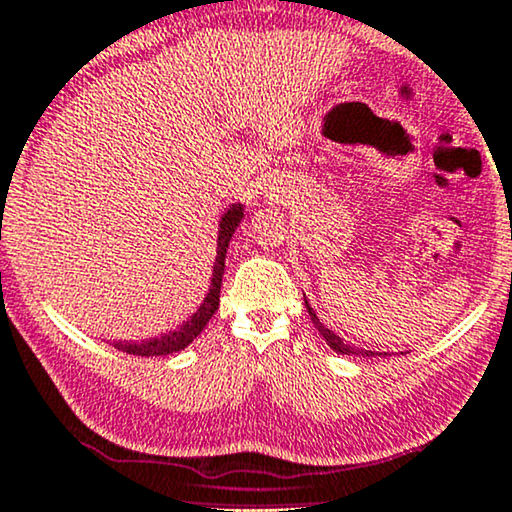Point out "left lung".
<instances>
[{"label": "left lung", "instance_id": "left-lung-1", "mask_svg": "<svg viewBox=\"0 0 512 512\" xmlns=\"http://www.w3.org/2000/svg\"><path fill=\"white\" fill-rule=\"evenodd\" d=\"M304 304H306V311H309V316L313 320V325L318 327V332H320V335H323V339H325L327 346H330L332 351L342 353V356H363V358L379 356V353H374V351H365V349H358V346H353V344H346L342 337L335 335V332H332V330H327V327L320 323L318 316H316V311H313L311 306H309V302H306V297H304ZM384 356H386V353H384Z\"/></svg>", "mask_w": 512, "mask_h": 512}]
</instances>
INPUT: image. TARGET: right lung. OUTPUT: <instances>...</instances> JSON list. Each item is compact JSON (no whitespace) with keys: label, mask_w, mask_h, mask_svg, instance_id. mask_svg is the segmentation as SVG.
<instances>
[{"label":"right lung","mask_w":512,"mask_h":512,"mask_svg":"<svg viewBox=\"0 0 512 512\" xmlns=\"http://www.w3.org/2000/svg\"><path fill=\"white\" fill-rule=\"evenodd\" d=\"M241 220H243V203H234V206H229L227 213L222 215L220 229H217V257L213 264V278H210L208 295L203 297V302L199 309H196L194 316L185 320V323L177 327V330L163 332L161 337L142 339V342H112L114 349L131 353V356H142V358L168 356V353H177V351L187 349V346L201 335V330L208 325V320L213 318L217 306H220L224 257H227L229 241H231V236H234L238 224H241Z\"/></svg>","instance_id":"add662e5"}]
</instances>
